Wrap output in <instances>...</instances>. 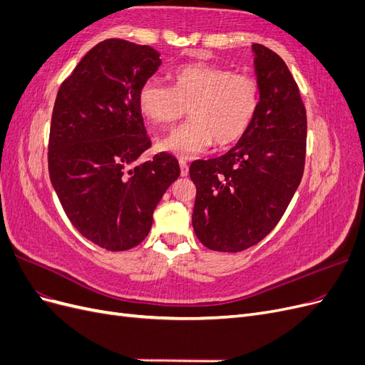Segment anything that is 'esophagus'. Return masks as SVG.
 Returning <instances> with one entry per match:
<instances>
[{"label":"esophagus","instance_id":"34e87169","mask_svg":"<svg viewBox=\"0 0 365 365\" xmlns=\"http://www.w3.org/2000/svg\"><path fill=\"white\" fill-rule=\"evenodd\" d=\"M180 168H181V176L189 175V164H187L184 160H180Z\"/></svg>","mask_w":365,"mask_h":365}]
</instances>
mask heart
Returning <instances> with one entry per match:
<instances>
[{
  "instance_id": "heart-1",
  "label": "heart",
  "mask_w": 365,
  "mask_h": 365,
  "mask_svg": "<svg viewBox=\"0 0 365 365\" xmlns=\"http://www.w3.org/2000/svg\"><path fill=\"white\" fill-rule=\"evenodd\" d=\"M260 102V85L251 76L205 63L184 65L173 73V86L149 79L138 91L141 113L164 128L189 109L190 121L160 140L158 148L190 158L215 145L225 148L245 135Z\"/></svg>"
}]
</instances>
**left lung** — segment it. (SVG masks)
<instances>
[{
	"mask_svg": "<svg viewBox=\"0 0 365 365\" xmlns=\"http://www.w3.org/2000/svg\"><path fill=\"white\" fill-rule=\"evenodd\" d=\"M260 102L248 130L225 155L196 160L192 224L208 250L239 252L267 237L302 182L306 109L277 53L252 43Z\"/></svg>",
	"mask_w": 365,
	"mask_h": 365,
	"instance_id": "8db88e82",
	"label": "left lung"
}]
</instances>
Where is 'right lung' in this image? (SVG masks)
<instances>
[{"label":"right lung","mask_w":365,"mask_h":365,"mask_svg":"<svg viewBox=\"0 0 365 365\" xmlns=\"http://www.w3.org/2000/svg\"><path fill=\"white\" fill-rule=\"evenodd\" d=\"M160 53L123 39L97 43L61 85L54 102L48 172L70 222L93 244L126 251L149 235L153 210L180 176L170 153L137 164L150 148L138 91Z\"/></svg>","instance_id":"1"}]
</instances>
